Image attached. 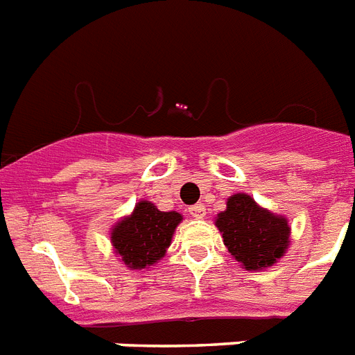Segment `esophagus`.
<instances>
[{
    "instance_id": "obj_1",
    "label": "esophagus",
    "mask_w": 355,
    "mask_h": 355,
    "mask_svg": "<svg viewBox=\"0 0 355 355\" xmlns=\"http://www.w3.org/2000/svg\"><path fill=\"white\" fill-rule=\"evenodd\" d=\"M189 212H190V216H192V218H196V219H203L205 216H207V207H205V205H192V207H190L189 209Z\"/></svg>"
}]
</instances>
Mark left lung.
Returning <instances> with one entry per match:
<instances>
[{"label":"left lung","instance_id":"obj_1","mask_svg":"<svg viewBox=\"0 0 355 355\" xmlns=\"http://www.w3.org/2000/svg\"><path fill=\"white\" fill-rule=\"evenodd\" d=\"M216 227L230 256L245 270L274 266L288 250V219L263 209L243 192L227 199V209L216 216Z\"/></svg>","mask_w":355,"mask_h":355}]
</instances>
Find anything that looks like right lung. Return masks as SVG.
<instances>
[{
    "label": "right lung",
    "instance_id": "right-lung-1",
    "mask_svg": "<svg viewBox=\"0 0 355 355\" xmlns=\"http://www.w3.org/2000/svg\"><path fill=\"white\" fill-rule=\"evenodd\" d=\"M181 221L183 216L180 212H163L152 201L141 199L110 230L114 254L130 270L150 268L166 254Z\"/></svg>",
    "mask_w": 355,
    "mask_h": 355
}]
</instances>
